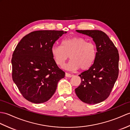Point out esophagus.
<instances>
[{"instance_id": "esophagus-1", "label": "esophagus", "mask_w": 130, "mask_h": 130, "mask_svg": "<svg viewBox=\"0 0 130 130\" xmlns=\"http://www.w3.org/2000/svg\"><path fill=\"white\" fill-rule=\"evenodd\" d=\"M65 76L66 77H71L72 76V75H71L70 74H69L68 72H66L65 73Z\"/></svg>"}]
</instances>
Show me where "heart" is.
<instances>
[{"instance_id":"heart-1","label":"heart","mask_w":130,"mask_h":130,"mask_svg":"<svg viewBox=\"0 0 130 130\" xmlns=\"http://www.w3.org/2000/svg\"><path fill=\"white\" fill-rule=\"evenodd\" d=\"M51 53L56 64L62 66L69 58L70 59L65 68L70 70L79 69L88 70L94 63L97 56V47L95 43L88 42L82 37H76L65 39L61 46L54 45Z\"/></svg>"}]
</instances>
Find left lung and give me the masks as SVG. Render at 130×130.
<instances>
[{"instance_id":"8db88e82","label":"left lung","mask_w":130,"mask_h":130,"mask_svg":"<svg viewBox=\"0 0 130 130\" xmlns=\"http://www.w3.org/2000/svg\"><path fill=\"white\" fill-rule=\"evenodd\" d=\"M76 31L93 39L97 47V56L91 67L79 75L81 82L75 89V93L85 103H100L109 96L118 77V50L103 31L98 30Z\"/></svg>"}]
</instances>
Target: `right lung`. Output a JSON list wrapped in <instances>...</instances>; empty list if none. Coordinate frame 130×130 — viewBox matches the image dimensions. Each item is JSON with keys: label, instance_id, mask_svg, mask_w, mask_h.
I'll list each match as a JSON object with an SVG mask.
<instances>
[{"label": "right lung", "instance_id": "obj_1", "mask_svg": "<svg viewBox=\"0 0 130 130\" xmlns=\"http://www.w3.org/2000/svg\"><path fill=\"white\" fill-rule=\"evenodd\" d=\"M66 33L63 30H38L24 37L11 59L12 78L23 97L32 103L46 102L55 93L65 73L54 61L51 49Z\"/></svg>", "mask_w": 130, "mask_h": 130}]
</instances>
